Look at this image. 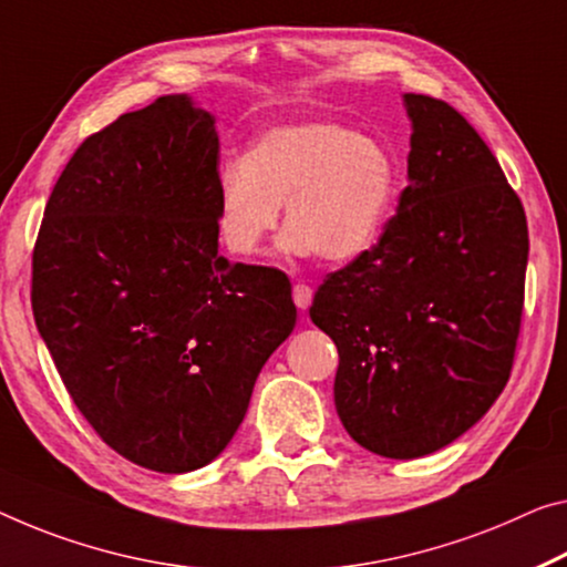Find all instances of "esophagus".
Returning <instances> with one entry per match:
<instances>
[{
	"instance_id": "34e87169",
	"label": "esophagus",
	"mask_w": 567,
	"mask_h": 567,
	"mask_svg": "<svg viewBox=\"0 0 567 567\" xmlns=\"http://www.w3.org/2000/svg\"><path fill=\"white\" fill-rule=\"evenodd\" d=\"M311 299H313V291H311L309 284L299 281V284L293 286V303H296V307H299L301 311H307V309L311 307Z\"/></svg>"
}]
</instances>
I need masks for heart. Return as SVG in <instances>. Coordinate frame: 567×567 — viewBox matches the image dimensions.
<instances>
[{"label":"heart","instance_id":"b5f03b06","mask_svg":"<svg viewBox=\"0 0 567 567\" xmlns=\"http://www.w3.org/2000/svg\"><path fill=\"white\" fill-rule=\"evenodd\" d=\"M398 197V162L378 136L337 121H293L260 134L217 172V230L254 256L286 217L281 248L347 264L378 243Z\"/></svg>","mask_w":567,"mask_h":567}]
</instances>
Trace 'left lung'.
Here are the masks:
<instances>
[{
  "label": "left lung",
  "instance_id": "left-lung-1",
  "mask_svg": "<svg viewBox=\"0 0 567 567\" xmlns=\"http://www.w3.org/2000/svg\"><path fill=\"white\" fill-rule=\"evenodd\" d=\"M403 103L413 134L398 213L309 309L339 352V421L385 458L449 446L499 398L529 254L525 207L474 126L431 95Z\"/></svg>",
  "mask_w": 567,
  "mask_h": 567
}]
</instances>
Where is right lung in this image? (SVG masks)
Returning a JSON list of instances; mask_svg holds the SVG:
<instances>
[{"mask_svg": "<svg viewBox=\"0 0 567 567\" xmlns=\"http://www.w3.org/2000/svg\"><path fill=\"white\" fill-rule=\"evenodd\" d=\"M215 116L185 93L78 146L32 254V313L78 411L134 464L223 454L293 332L291 284L217 254Z\"/></svg>", "mask_w": 567, "mask_h": 567, "instance_id": "right-lung-1", "label": "right lung"}]
</instances>
